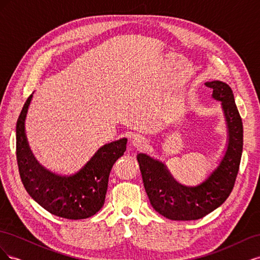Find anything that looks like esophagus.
Masks as SVG:
<instances>
[{
	"label": "esophagus",
	"instance_id": "1",
	"mask_svg": "<svg viewBox=\"0 0 260 260\" xmlns=\"http://www.w3.org/2000/svg\"><path fill=\"white\" fill-rule=\"evenodd\" d=\"M131 145H133L137 148L144 147L146 145V140L142 136L136 135V136H133V138L131 140Z\"/></svg>",
	"mask_w": 260,
	"mask_h": 260
}]
</instances>
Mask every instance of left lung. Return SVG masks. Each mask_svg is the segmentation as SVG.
I'll return each mask as SVG.
<instances>
[{
  "label": "left lung",
  "mask_w": 260,
  "mask_h": 260,
  "mask_svg": "<svg viewBox=\"0 0 260 260\" xmlns=\"http://www.w3.org/2000/svg\"><path fill=\"white\" fill-rule=\"evenodd\" d=\"M212 99L221 102L228 130L226 149L211 174L195 186L179 183L162 161L147 154L137 155L143 184L153 208L171 220H196L214 211L229 198L237 179L243 151V123L233 92L226 83H205Z\"/></svg>",
  "instance_id": "obj_1"
}]
</instances>
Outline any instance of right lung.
I'll list each match as a JSON object with an SVG mask.
<instances>
[{
  "mask_svg": "<svg viewBox=\"0 0 260 260\" xmlns=\"http://www.w3.org/2000/svg\"><path fill=\"white\" fill-rule=\"evenodd\" d=\"M34 93L27 99L16 124V156L20 179L28 194L51 214L66 219L89 218L103 207L109 172L125 152L127 138L101 146L84 166L70 176L46 169L32 154L25 121Z\"/></svg>",
  "mask_w": 260,
  "mask_h": 260,
  "instance_id": "right-lung-1",
  "label": "right lung"
}]
</instances>
